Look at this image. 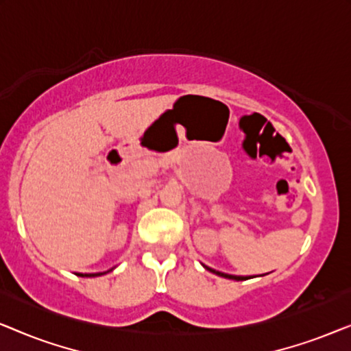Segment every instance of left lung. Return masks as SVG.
Here are the masks:
<instances>
[{
    "mask_svg": "<svg viewBox=\"0 0 351 351\" xmlns=\"http://www.w3.org/2000/svg\"><path fill=\"white\" fill-rule=\"evenodd\" d=\"M206 270H209L210 273H214V275H217V276H222V278H227V280H234V281H244V280H247V276H237V275H228V273H222V271H217V270H214V268H210V267H206V265H203Z\"/></svg>",
    "mask_w": 351,
    "mask_h": 351,
    "instance_id": "obj_1",
    "label": "left lung"
}]
</instances>
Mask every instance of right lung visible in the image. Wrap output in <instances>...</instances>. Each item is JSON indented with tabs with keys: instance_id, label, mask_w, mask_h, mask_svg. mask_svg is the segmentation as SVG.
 I'll use <instances>...</instances> for the list:
<instances>
[{
	"instance_id": "obj_1",
	"label": "right lung",
	"mask_w": 351,
	"mask_h": 351,
	"mask_svg": "<svg viewBox=\"0 0 351 351\" xmlns=\"http://www.w3.org/2000/svg\"><path fill=\"white\" fill-rule=\"evenodd\" d=\"M112 270H113V268H112ZM112 270H108V271H112ZM108 271H102V273H78V276L94 278V276H102V275H105V273H108Z\"/></svg>"
}]
</instances>
